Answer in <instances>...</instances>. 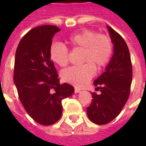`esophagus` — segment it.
<instances>
[{
    "instance_id": "1",
    "label": "esophagus",
    "mask_w": 146,
    "mask_h": 146,
    "mask_svg": "<svg viewBox=\"0 0 146 146\" xmlns=\"http://www.w3.org/2000/svg\"><path fill=\"white\" fill-rule=\"evenodd\" d=\"M81 92V89L78 88H75V93H80Z\"/></svg>"
}]
</instances>
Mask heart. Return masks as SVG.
<instances>
[{"mask_svg":"<svg viewBox=\"0 0 146 146\" xmlns=\"http://www.w3.org/2000/svg\"><path fill=\"white\" fill-rule=\"evenodd\" d=\"M68 42L75 48L83 49L81 66H73L64 70L62 77L66 82L81 87L92 79L95 72V66L98 69L105 67L110 62L113 45L110 39L106 35L97 34L92 30H84L70 36ZM51 60L59 66L68 64L69 51L65 45L54 43L50 48Z\"/></svg>","mask_w":146,"mask_h":146,"instance_id":"1","label":"heart"}]
</instances>
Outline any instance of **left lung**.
<instances>
[{
	"instance_id": "8db88e82",
	"label": "left lung",
	"mask_w": 146,
	"mask_h": 146,
	"mask_svg": "<svg viewBox=\"0 0 146 146\" xmlns=\"http://www.w3.org/2000/svg\"><path fill=\"white\" fill-rule=\"evenodd\" d=\"M107 29L113 44V56L104 73L94 81L100 94L92 93V104L87 108L89 119L99 125L110 123L119 115L128 99L132 81L128 47L119 33L108 26Z\"/></svg>"
}]
</instances>
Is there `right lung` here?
<instances>
[{
    "label": "right lung",
    "instance_id": "add662e5",
    "mask_svg": "<svg viewBox=\"0 0 146 146\" xmlns=\"http://www.w3.org/2000/svg\"><path fill=\"white\" fill-rule=\"evenodd\" d=\"M60 30L55 26L33 28L22 38L15 52L14 83L27 113L42 125H51L60 119L62 100L73 95L74 88L59 84L51 60L52 38Z\"/></svg>",
    "mask_w": 146,
    "mask_h": 146
}]
</instances>
